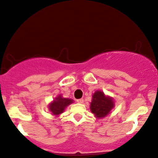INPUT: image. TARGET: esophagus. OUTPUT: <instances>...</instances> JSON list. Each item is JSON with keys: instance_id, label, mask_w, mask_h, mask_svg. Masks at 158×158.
<instances>
[{"instance_id": "1", "label": "esophagus", "mask_w": 158, "mask_h": 158, "mask_svg": "<svg viewBox=\"0 0 158 158\" xmlns=\"http://www.w3.org/2000/svg\"><path fill=\"white\" fill-rule=\"evenodd\" d=\"M77 102H78V103H83V102H84V100H83V99H79V100H77Z\"/></svg>"}]
</instances>
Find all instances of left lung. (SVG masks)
I'll use <instances>...</instances> for the list:
<instances>
[{"label": "left lung", "instance_id": "8db88e82", "mask_svg": "<svg viewBox=\"0 0 158 158\" xmlns=\"http://www.w3.org/2000/svg\"><path fill=\"white\" fill-rule=\"evenodd\" d=\"M92 102H90V111L98 119L106 117L115 107L113 98L106 95L101 90H97L92 94Z\"/></svg>", "mask_w": 158, "mask_h": 158}]
</instances>
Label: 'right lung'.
<instances>
[{
	"label": "right lung",
	"instance_id": "1",
	"mask_svg": "<svg viewBox=\"0 0 158 158\" xmlns=\"http://www.w3.org/2000/svg\"><path fill=\"white\" fill-rule=\"evenodd\" d=\"M73 100L70 98H63L61 94H58L50 103L48 105V109L52 115L58 116L63 113L69 105L73 103Z\"/></svg>",
	"mask_w": 158,
	"mask_h": 158
}]
</instances>
